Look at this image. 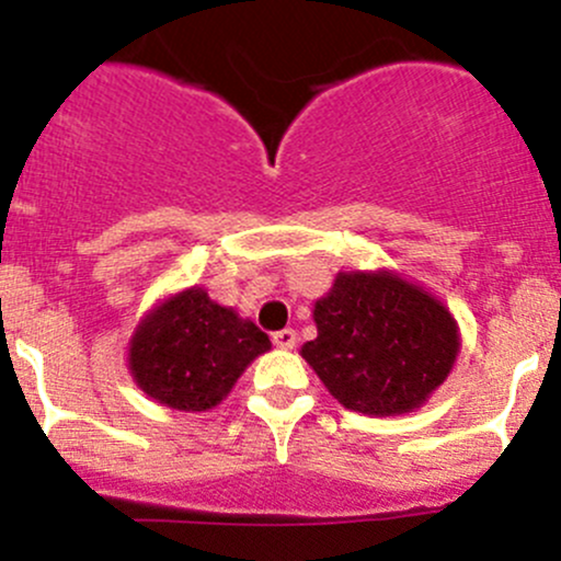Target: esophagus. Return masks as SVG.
Wrapping results in <instances>:
<instances>
[{
  "instance_id": "1",
  "label": "esophagus",
  "mask_w": 561,
  "mask_h": 561,
  "mask_svg": "<svg viewBox=\"0 0 561 561\" xmlns=\"http://www.w3.org/2000/svg\"><path fill=\"white\" fill-rule=\"evenodd\" d=\"M271 339H274V344L279 346V350H293V346L298 344V333H296V330H290V328L279 330V333H274Z\"/></svg>"
}]
</instances>
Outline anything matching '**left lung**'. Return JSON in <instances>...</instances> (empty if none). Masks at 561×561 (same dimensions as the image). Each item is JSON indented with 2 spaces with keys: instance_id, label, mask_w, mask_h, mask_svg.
<instances>
[{
  "instance_id": "left-lung-1",
  "label": "left lung",
  "mask_w": 561,
  "mask_h": 561,
  "mask_svg": "<svg viewBox=\"0 0 561 561\" xmlns=\"http://www.w3.org/2000/svg\"><path fill=\"white\" fill-rule=\"evenodd\" d=\"M300 346L328 392L368 416L411 414L451 374L459 328L433 293L389 268L339 271Z\"/></svg>"
}]
</instances>
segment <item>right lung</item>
Listing matches in <instances>:
<instances>
[{"label": "right lung", "mask_w": 561, "mask_h": 561, "mask_svg": "<svg viewBox=\"0 0 561 561\" xmlns=\"http://www.w3.org/2000/svg\"><path fill=\"white\" fill-rule=\"evenodd\" d=\"M268 350L255 322L193 285L141 317L128 341V374L156 403L196 414L220 405L247 365Z\"/></svg>", "instance_id": "1"}]
</instances>
